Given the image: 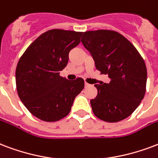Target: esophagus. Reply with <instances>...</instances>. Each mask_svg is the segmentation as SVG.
Returning a JSON list of instances; mask_svg holds the SVG:
<instances>
[{
  "mask_svg": "<svg viewBox=\"0 0 158 158\" xmlns=\"http://www.w3.org/2000/svg\"><path fill=\"white\" fill-rule=\"evenodd\" d=\"M91 86L90 84H88L87 82H85V86H86H86Z\"/></svg>",
  "mask_w": 158,
  "mask_h": 158,
  "instance_id": "1",
  "label": "esophagus"
}]
</instances>
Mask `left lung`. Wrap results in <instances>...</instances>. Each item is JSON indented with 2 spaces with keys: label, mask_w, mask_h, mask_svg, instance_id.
I'll return each instance as SVG.
<instances>
[{
  "label": "left lung",
  "mask_w": 158,
  "mask_h": 158,
  "mask_svg": "<svg viewBox=\"0 0 158 158\" xmlns=\"http://www.w3.org/2000/svg\"><path fill=\"white\" fill-rule=\"evenodd\" d=\"M81 42L94 59L96 68L111 78L109 83L94 85L97 95L91 100L93 113L107 123L125 119L145 96L148 72L143 58L125 36L115 31H86Z\"/></svg>",
  "instance_id": "8db88e82"
}]
</instances>
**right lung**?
Here are the masks:
<instances>
[{
    "mask_svg": "<svg viewBox=\"0 0 158 158\" xmlns=\"http://www.w3.org/2000/svg\"><path fill=\"white\" fill-rule=\"evenodd\" d=\"M83 32L52 29L27 47L16 69L20 99L27 110L45 122H56L69 114L75 97L84 88V80L69 81L60 76L69 52L80 43Z\"/></svg>",
    "mask_w": 158,
    "mask_h": 158,
    "instance_id": "add662e5",
    "label": "right lung"
}]
</instances>
